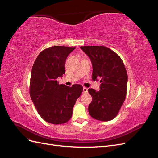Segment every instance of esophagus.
<instances>
[{
	"instance_id": "esophagus-1",
	"label": "esophagus",
	"mask_w": 158,
	"mask_h": 158,
	"mask_svg": "<svg viewBox=\"0 0 158 158\" xmlns=\"http://www.w3.org/2000/svg\"><path fill=\"white\" fill-rule=\"evenodd\" d=\"M87 92H88V88H85V87H84V88H83V93L85 94V93H87Z\"/></svg>"
}]
</instances>
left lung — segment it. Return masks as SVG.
I'll list each match as a JSON object with an SVG mask.
<instances>
[{
  "instance_id": "1",
  "label": "left lung",
  "mask_w": 158,
  "mask_h": 158,
  "mask_svg": "<svg viewBox=\"0 0 158 158\" xmlns=\"http://www.w3.org/2000/svg\"><path fill=\"white\" fill-rule=\"evenodd\" d=\"M92 61V80L100 78V90L88 89L92 101L90 116L98 121L113 120L118 114L127 95L128 76L121 57L105 46L80 47Z\"/></svg>"
}]
</instances>
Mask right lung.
Wrapping results in <instances>:
<instances>
[{"label": "right lung", "mask_w": 158, "mask_h": 158, "mask_svg": "<svg viewBox=\"0 0 158 158\" xmlns=\"http://www.w3.org/2000/svg\"><path fill=\"white\" fill-rule=\"evenodd\" d=\"M76 47L53 46L37 56L31 73L30 95L38 113L46 122L60 125L68 122L83 87L59 84L57 78L65 74V61Z\"/></svg>", "instance_id": "1"}]
</instances>
